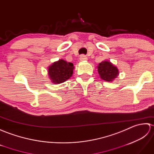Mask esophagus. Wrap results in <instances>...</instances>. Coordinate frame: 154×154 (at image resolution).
<instances>
[{
  "label": "esophagus",
  "mask_w": 154,
  "mask_h": 154,
  "mask_svg": "<svg viewBox=\"0 0 154 154\" xmlns=\"http://www.w3.org/2000/svg\"><path fill=\"white\" fill-rule=\"evenodd\" d=\"M80 60L81 61L87 60H88V57L86 55H84V54H82V55L80 57Z\"/></svg>",
  "instance_id": "1"
}]
</instances>
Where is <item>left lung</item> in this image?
I'll list each match as a JSON object with an SVG mask.
<instances>
[{
  "instance_id": "8db88e82",
  "label": "left lung",
  "mask_w": 154,
  "mask_h": 154,
  "mask_svg": "<svg viewBox=\"0 0 154 154\" xmlns=\"http://www.w3.org/2000/svg\"><path fill=\"white\" fill-rule=\"evenodd\" d=\"M97 71L101 79L107 82H112L119 74L117 67L108 60L102 61L99 64Z\"/></svg>"
}]
</instances>
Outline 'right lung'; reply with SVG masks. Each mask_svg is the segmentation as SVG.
<instances>
[{
    "label": "right lung",
    "mask_w": 154,
    "mask_h": 154,
    "mask_svg": "<svg viewBox=\"0 0 154 154\" xmlns=\"http://www.w3.org/2000/svg\"><path fill=\"white\" fill-rule=\"evenodd\" d=\"M74 66L73 63L59 59L53 63L47 68L49 78L51 82L59 84L66 82L72 76Z\"/></svg>",
    "instance_id": "right-lung-1"
}]
</instances>
